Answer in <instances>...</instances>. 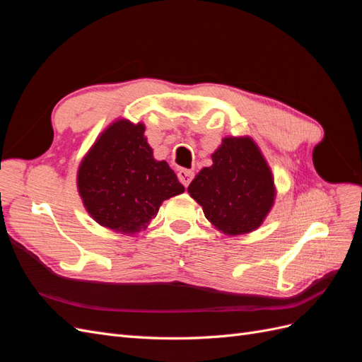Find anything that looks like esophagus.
Wrapping results in <instances>:
<instances>
[{
    "label": "esophagus",
    "mask_w": 362,
    "mask_h": 362,
    "mask_svg": "<svg viewBox=\"0 0 362 362\" xmlns=\"http://www.w3.org/2000/svg\"><path fill=\"white\" fill-rule=\"evenodd\" d=\"M193 177H194L193 170H189V169H181V170L178 172V180L181 181V184L184 185V187H187V185L190 184V181L193 180Z\"/></svg>",
    "instance_id": "1"
}]
</instances>
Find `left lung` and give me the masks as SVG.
<instances>
[{"instance_id": "8db88e82", "label": "left lung", "mask_w": 362, "mask_h": 362, "mask_svg": "<svg viewBox=\"0 0 362 362\" xmlns=\"http://www.w3.org/2000/svg\"><path fill=\"white\" fill-rule=\"evenodd\" d=\"M189 185L205 217L228 235L257 229L275 201L272 172L249 137H226Z\"/></svg>"}]
</instances>
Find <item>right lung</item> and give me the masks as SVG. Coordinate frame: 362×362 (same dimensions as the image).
<instances>
[{
  "label": "right lung",
  "mask_w": 362,
  "mask_h": 362,
  "mask_svg": "<svg viewBox=\"0 0 362 362\" xmlns=\"http://www.w3.org/2000/svg\"><path fill=\"white\" fill-rule=\"evenodd\" d=\"M145 127L117 120L95 141L78 169V192L95 221L113 231L139 233L163 201L184 192L166 161H157Z\"/></svg>",
  "instance_id": "1"
}]
</instances>
